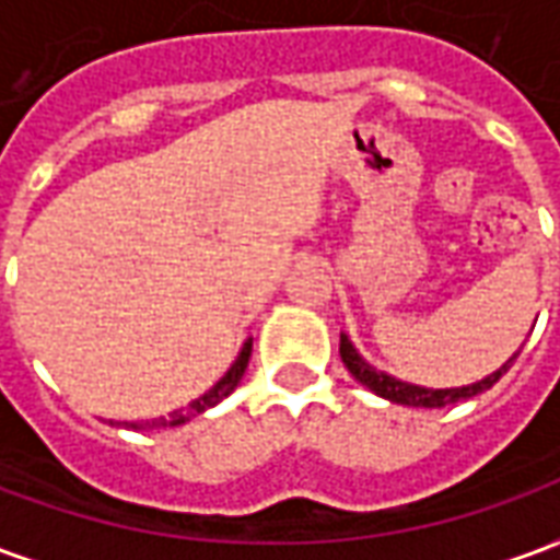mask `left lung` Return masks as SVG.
Here are the masks:
<instances>
[{
	"label": "left lung",
	"mask_w": 560,
	"mask_h": 560,
	"mask_svg": "<svg viewBox=\"0 0 560 560\" xmlns=\"http://www.w3.org/2000/svg\"><path fill=\"white\" fill-rule=\"evenodd\" d=\"M339 353H341V363L348 365V372H351L363 387H369L372 393H377L381 399L396 401V405H408V408H444V405H453V401L470 399V396H477L482 389H489L498 381V377L504 375L506 369L513 365L518 353H513L510 360H506L494 375L482 377L477 384H470V387H456V389H425V387H413V384H405V381H396V377L384 375V372H377L372 365L365 363L363 357L357 353L348 336H341L339 341Z\"/></svg>",
	"instance_id": "obj_1"
}]
</instances>
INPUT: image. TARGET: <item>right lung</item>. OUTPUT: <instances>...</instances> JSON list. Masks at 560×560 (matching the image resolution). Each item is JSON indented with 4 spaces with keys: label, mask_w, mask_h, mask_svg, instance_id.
<instances>
[{
    "label": "right lung",
    "mask_w": 560,
    "mask_h": 560,
    "mask_svg": "<svg viewBox=\"0 0 560 560\" xmlns=\"http://www.w3.org/2000/svg\"><path fill=\"white\" fill-rule=\"evenodd\" d=\"M248 357H252V339L245 341L243 351H240V357H236V363L228 369V375L221 377L215 387L209 389V393H203L200 399H195L185 411H173L171 417H159V420H147V422H131V429H167V425H183V422H188L191 417H197V413H203L207 408H215L221 399H228L233 389H236V384L243 381L245 375V365H248Z\"/></svg>",
    "instance_id": "add662e5"
}]
</instances>
